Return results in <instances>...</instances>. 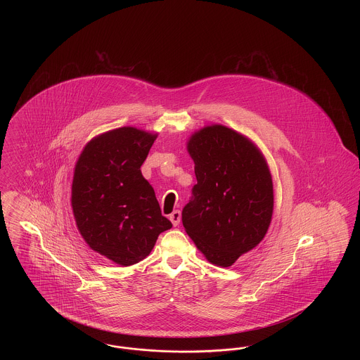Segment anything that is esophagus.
<instances>
[{
	"label": "esophagus",
	"mask_w": 360,
	"mask_h": 360,
	"mask_svg": "<svg viewBox=\"0 0 360 360\" xmlns=\"http://www.w3.org/2000/svg\"><path fill=\"white\" fill-rule=\"evenodd\" d=\"M169 219H170V221H172V225H174V226H176L178 224L181 223V212H179V210H174L172 214L169 216Z\"/></svg>",
	"instance_id": "obj_1"
}]
</instances>
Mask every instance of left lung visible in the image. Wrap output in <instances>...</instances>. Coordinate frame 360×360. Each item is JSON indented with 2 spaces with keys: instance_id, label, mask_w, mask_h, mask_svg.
Here are the masks:
<instances>
[{
  "instance_id": "obj_1",
  "label": "left lung",
  "mask_w": 360,
  "mask_h": 360,
  "mask_svg": "<svg viewBox=\"0 0 360 360\" xmlns=\"http://www.w3.org/2000/svg\"><path fill=\"white\" fill-rule=\"evenodd\" d=\"M197 185L182 210L185 231L204 257L229 267L266 236L274 210L273 178L257 144L212 124L188 137Z\"/></svg>"
}]
</instances>
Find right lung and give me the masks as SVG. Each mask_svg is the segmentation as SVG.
Masks as SVG:
<instances>
[{
  "mask_svg": "<svg viewBox=\"0 0 360 360\" xmlns=\"http://www.w3.org/2000/svg\"><path fill=\"white\" fill-rule=\"evenodd\" d=\"M156 137L135 127L103 132L86 144L74 167L77 228L93 251L120 266L148 257L158 236L172 226L140 172Z\"/></svg>",
  "mask_w": 360,
  "mask_h": 360,
  "instance_id": "right-lung-1",
  "label": "right lung"
}]
</instances>
